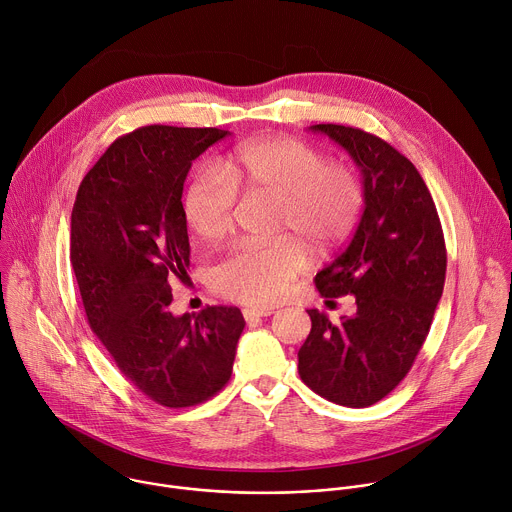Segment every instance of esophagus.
Wrapping results in <instances>:
<instances>
[{
  "instance_id": "obj_1",
  "label": "esophagus",
  "mask_w": 512,
  "mask_h": 512,
  "mask_svg": "<svg viewBox=\"0 0 512 512\" xmlns=\"http://www.w3.org/2000/svg\"><path fill=\"white\" fill-rule=\"evenodd\" d=\"M271 314H273L271 308H245V310H243V316H245L247 322H253V320H257V318H267V316H271Z\"/></svg>"
}]
</instances>
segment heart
I'll return each mask as SVG.
<instances>
[{
    "instance_id": "heart-1",
    "label": "heart",
    "mask_w": 512,
    "mask_h": 512,
    "mask_svg": "<svg viewBox=\"0 0 512 512\" xmlns=\"http://www.w3.org/2000/svg\"><path fill=\"white\" fill-rule=\"evenodd\" d=\"M239 194L275 200L267 245H243L210 271L216 294L247 306L279 302L308 263V251L326 255L342 245L358 223L364 186L358 170L328 158L294 137L239 145L221 172L200 170L184 194L188 227L208 243L223 241L235 223Z\"/></svg>"
}]
</instances>
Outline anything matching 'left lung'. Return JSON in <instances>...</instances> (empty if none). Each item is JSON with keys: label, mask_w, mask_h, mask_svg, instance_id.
<instances>
[{"label": "left lung", "mask_w": 512, "mask_h": 512, "mask_svg": "<svg viewBox=\"0 0 512 512\" xmlns=\"http://www.w3.org/2000/svg\"><path fill=\"white\" fill-rule=\"evenodd\" d=\"M352 156L362 172L358 229L316 275L324 298L352 296L356 314L332 324L308 310L312 330L298 352L302 381L344 407H369L409 373L442 298L446 241L417 168L385 139L336 123L312 125Z\"/></svg>", "instance_id": "8db88e82"}]
</instances>
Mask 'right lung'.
I'll return each instance as SVG.
<instances>
[{
  "instance_id": "right-lung-1",
  "label": "right lung",
  "mask_w": 512,
  "mask_h": 512,
  "mask_svg": "<svg viewBox=\"0 0 512 512\" xmlns=\"http://www.w3.org/2000/svg\"><path fill=\"white\" fill-rule=\"evenodd\" d=\"M227 135L172 125L125 133L87 172L72 206L70 261L89 326L123 377L170 409L204 403L229 383L245 328L233 306L170 312V281H186L190 265L184 180Z\"/></svg>"
}]
</instances>
